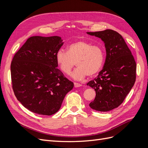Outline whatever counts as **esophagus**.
<instances>
[{
  "label": "esophagus",
  "instance_id": "34e87169",
  "mask_svg": "<svg viewBox=\"0 0 148 148\" xmlns=\"http://www.w3.org/2000/svg\"><path fill=\"white\" fill-rule=\"evenodd\" d=\"M82 86V85L81 84L78 83H74V86H75V88L80 87V86Z\"/></svg>",
  "mask_w": 148,
  "mask_h": 148
}]
</instances>
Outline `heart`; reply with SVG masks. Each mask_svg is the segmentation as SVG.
<instances>
[{
	"label": "heart",
	"mask_w": 148,
	"mask_h": 148,
	"mask_svg": "<svg viewBox=\"0 0 148 148\" xmlns=\"http://www.w3.org/2000/svg\"><path fill=\"white\" fill-rule=\"evenodd\" d=\"M104 49L99 44L92 45L85 40H79L67 47V52L60 49L56 59L60 70L69 75L74 66L77 65L71 73L75 79H83L86 76L93 77L101 69L104 60Z\"/></svg>",
	"instance_id": "obj_1"
}]
</instances>
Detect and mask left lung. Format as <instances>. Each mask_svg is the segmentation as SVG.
Here are the masks:
<instances>
[{
  "label": "left lung",
  "mask_w": 148,
  "mask_h": 148,
  "mask_svg": "<svg viewBox=\"0 0 148 148\" xmlns=\"http://www.w3.org/2000/svg\"><path fill=\"white\" fill-rule=\"evenodd\" d=\"M87 34L101 38L106 51L102 70L96 78L87 83L96 94L89 106L97 111L107 112L122 104L133 86L136 62L123 37L117 31L106 29Z\"/></svg>",
  "instance_id": "8db88e82"
}]
</instances>
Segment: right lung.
<instances>
[{
    "mask_svg": "<svg viewBox=\"0 0 148 148\" xmlns=\"http://www.w3.org/2000/svg\"><path fill=\"white\" fill-rule=\"evenodd\" d=\"M64 42L59 36H32L18 51L11 66L12 88L29 110L44 115L60 108L73 83L58 69L56 56Z\"/></svg>",
    "mask_w": 148,
    "mask_h": 148,
    "instance_id": "right-lung-1",
    "label": "right lung"
}]
</instances>
